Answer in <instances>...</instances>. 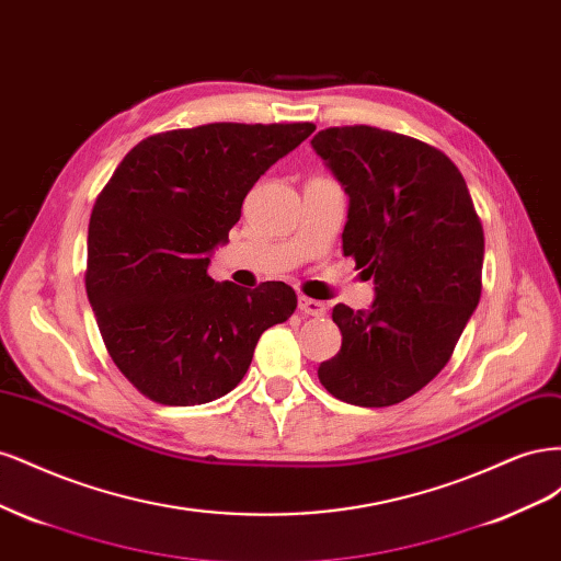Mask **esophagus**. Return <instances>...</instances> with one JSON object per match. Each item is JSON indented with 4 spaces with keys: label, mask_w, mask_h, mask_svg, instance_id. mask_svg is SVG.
<instances>
[{
    "label": "esophagus",
    "mask_w": 561,
    "mask_h": 561,
    "mask_svg": "<svg viewBox=\"0 0 561 561\" xmlns=\"http://www.w3.org/2000/svg\"><path fill=\"white\" fill-rule=\"evenodd\" d=\"M297 307L304 316H325V307H322V301L318 299H309V297H299Z\"/></svg>",
    "instance_id": "34e87169"
}]
</instances>
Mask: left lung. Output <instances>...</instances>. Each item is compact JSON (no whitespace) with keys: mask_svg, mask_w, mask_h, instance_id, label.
Returning <instances> with one entry per match:
<instances>
[{"mask_svg":"<svg viewBox=\"0 0 561 561\" xmlns=\"http://www.w3.org/2000/svg\"><path fill=\"white\" fill-rule=\"evenodd\" d=\"M348 196L342 248L375 278L369 309H332L342 348L318 379L339 400L388 407L449 360L482 293L484 233L468 186L443 151L371 126L311 140Z\"/></svg>","mask_w":561,"mask_h":561,"instance_id":"left-lung-1","label":"left lung"}]
</instances>
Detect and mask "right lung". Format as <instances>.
Here are the masks:
<instances>
[{"label": "right lung", "mask_w": 561, "mask_h": 561, "mask_svg": "<svg viewBox=\"0 0 561 561\" xmlns=\"http://www.w3.org/2000/svg\"><path fill=\"white\" fill-rule=\"evenodd\" d=\"M313 124H208L135 145L89 222L87 295L116 367L142 396L190 407L227 396L271 325L297 309L285 283L208 276L248 192Z\"/></svg>", "instance_id": "obj_1"}]
</instances>
